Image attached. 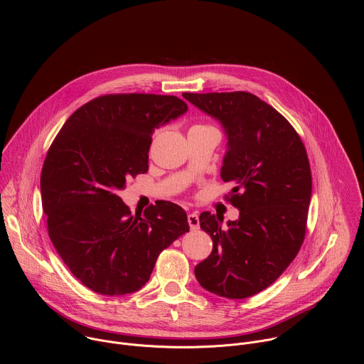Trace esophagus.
Segmentation results:
<instances>
[{"instance_id": "esophagus-1", "label": "esophagus", "mask_w": 364, "mask_h": 364, "mask_svg": "<svg viewBox=\"0 0 364 364\" xmlns=\"http://www.w3.org/2000/svg\"><path fill=\"white\" fill-rule=\"evenodd\" d=\"M187 220H188V225H190L191 230H197L200 228V219H198V213L197 212L190 213L187 216Z\"/></svg>"}]
</instances>
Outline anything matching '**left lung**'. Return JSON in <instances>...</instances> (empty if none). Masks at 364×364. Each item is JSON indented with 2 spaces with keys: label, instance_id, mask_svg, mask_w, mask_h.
I'll return each mask as SVG.
<instances>
[{
  "label": "left lung",
  "instance_id": "8db88e82",
  "mask_svg": "<svg viewBox=\"0 0 364 364\" xmlns=\"http://www.w3.org/2000/svg\"><path fill=\"white\" fill-rule=\"evenodd\" d=\"M183 96L225 129L220 177L235 186L229 200L239 209L228 228L210 212L200 215L213 250L194 275L219 296L247 298L274 284L304 242L313 187L306 151L292 125L249 92Z\"/></svg>",
  "mask_w": 364,
  "mask_h": 364
}]
</instances>
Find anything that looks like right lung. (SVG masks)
Segmentation results:
<instances>
[{
  "instance_id": "1",
  "label": "right lung",
  "mask_w": 364,
  "mask_h": 364,
  "mask_svg": "<svg viewBox=\"0 0 364 364\" xmlns=\"http://www.w3.org/2000/svg\"><path fill=\"white\" fill-rule=\"evenodd\" d=\"M187 112L177 96L103 95L65 122L41 170L48 236L70 272L102 295H125L148 282L159 255L188 232L174 203L131 215L117 194L148 171L152 132Z\"/></svg>"
}]
</instances>
